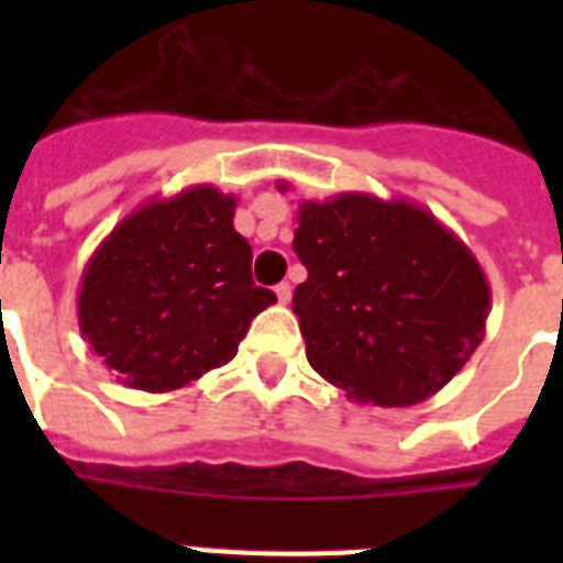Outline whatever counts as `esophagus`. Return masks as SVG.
<instances>
[{
    "label": "esophagus",
    "instance_id": "34e87169",
    "mask_svg": "<svg viewBox=\"0 0 563 563\" xmlns=\"http://www.w3.org/2000/svg\"><path fill=\"white\" fill-rule=\"evenodd\" d=\"M274 295H277V300H280V303H289V300H291V286L286 280L277 283V286H274Z\"/></svg>",
    "mask_w": 563,
    "mask_h": 563
}]
</instances>
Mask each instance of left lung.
Wrapping results in <instances>:
<instances>
[{
    "label": "left lung",
    "instance_id": "obj_1",
    "mask_svg": "<svg viewBox=\"0 0 563 563\" xmlns=\"http://www.w3.org/2000/svg\"><path fill=\"white\" fill-rule=\"evenodd\" d=\"M291 245L309 272L291 298L307 360L351 400H429L485 339L488 277L420 203L371 192L303 201Z\"/></svg>",
    "mask_w": 563,
    "mask_h": 563
}]
</instances>
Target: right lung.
I'll list each match as a JSON object with an SVG mask.
<instances>
[{
	"mask_svg": "<svg viewBox=\"0 0 563 563\" xmlns=\"http://www.w3.org/2000/svg\"><path fill=\"white\" fill-rule=\"evenodd\" d=\"M236 195L210 184L154 195L128 212L84 265L78 327L117 379L178 391L228 365L263 309L251 245L233 228Z\"/></svg>",
	"mask_w": 563,
	"mask_h": 563,
	"instance_id": "1",
	"label": "right lung"
}]
</instances>
